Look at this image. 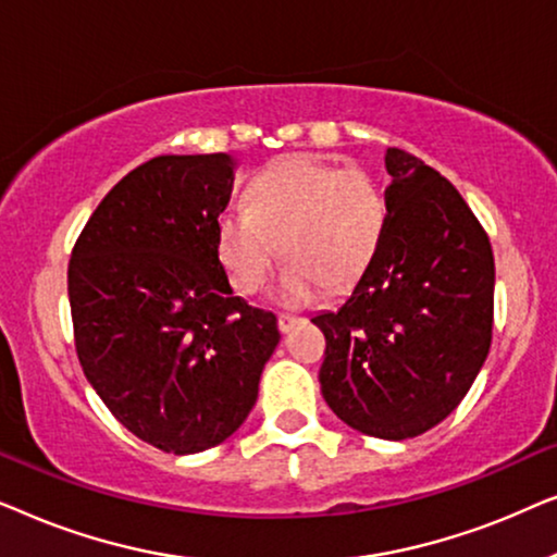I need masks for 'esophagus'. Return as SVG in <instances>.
Listing matches in <instances>:
<instances>
[{"label": "esophagus", "instance_id": "1", "mask_svg": "<svg viewBox=\"0 0 557 557\" xmlns=\"http://www.w3.org/2000/svg\"><path fill=\"white\" fill-rule=\"evenodd\" d=\"M304 322V319L301 317H294V314H278V330L281 332H292L294 330V326H299Z\"/></svg>", "mask_w": 557, "mask_h": 557}]
</instances>
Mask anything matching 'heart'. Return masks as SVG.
<instances>
[{"label":"heart","mask_w":557,"mask_h":557,"mask_svg":"<svg viewBox=\"0 0 557 557\" xmlns=\"http://www.w3.org/2000/svg\"><path fill=\"white\" fill-rule=\"evenodd\" d=\"M246 202L215 220L218 261L235 292L250 296L281 250L273 299L284 307L314 301L324 286H352L375 258L391 212L375 174L311 154L281 157L258 172Z\"/></svg>","instance_id":"1"}]
</instances>
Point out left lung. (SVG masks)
Masks as SVG:
<instances>
[{"label": "left lung", "instance_id": "left-lung-1", "mask_svg": "<svg viewBox=\"0 0 557 557\" xmlns=\"http://www.w3.org/2000/svg\"><path fill=\"white\" fill-rule=\"evenodd\" d=\"M387 225L372 263L334 311L311 317L326 349L319 385L349 429L421 436L463 400L490 355L494 256L446 177L385 151Z\"/></svg>", "mask_w": 557, "mask_h": 557}]
</instances>
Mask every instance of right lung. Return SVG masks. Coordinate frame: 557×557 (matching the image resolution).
<instances>
[{"label":"right lung","mask_w":557,"mask_h":557,"mask_svg":"<svg viewBox=\"0 0 557 557\" xmlns=\"http://www.w3.org/2000/svg\"><path fill=\"white\" fill-rule=\"evenodd\" d=\"M231 154H170L103 197L67 265L75 349L88 383L134 436L166 454L231 438L256 406L281 334L233 294L215 253Z\"/></svg>","instance_id":"1"}]
</instances>
